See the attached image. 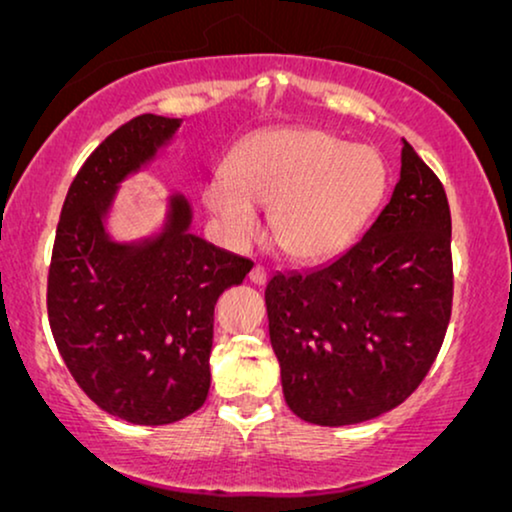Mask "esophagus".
<instances>
[{
    "instance_id": "34e87169",
    "label": "esophagus",
    "mask_w": 512,
    "mask_h": 512,
    "mask_svg": "<svg viewBox=\"0 0 512 512\" xmlns=\"http://www.w3.org/2000/svg\"><path fill=\"white\" fill-rule=\"evenodd\" d=\"M249 279H251V282H254L256 286H263L265 282H268V270H265L263 265H256V268H251Z\"/></svg>"
}]
</instances>
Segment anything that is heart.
<instances>
[{"label":"heart","mask_w":512,"mask_h":512,"mask_svg":"<svg viewBox=\"0 0 512 512\" xmlns=\"http://www.w3.org/2000/svg\"><path fill=\"white\" fill-rule=\"evenodd\" d=\"M384 184V163L370 146L314 128H272L237 144L228 177L209 179L202 200L228 247L254 240L263 207L277 247L293 261L317 263L359 237Z\"/></svg>","instance_id":"1"}]
</instances>
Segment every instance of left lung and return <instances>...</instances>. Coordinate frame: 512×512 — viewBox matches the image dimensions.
Returning <instances> with one entry per match:
<instances>
[{"mask_svg": "<svg viewBox=\"0 0 512 512\" xmlns=\"http://www.w3.org/2000/svg\"><path fill=\"white\" fill-rule=\"evenodd\" d=\"M401 144V177L366 235L319 268L277 272L265 289L286 405L310 424L394 410L429 373L450 324V205Z\"/></svg>", "mask_w": 512, "mask_h": 512, "instance_id": "obj_1", "label": "left lung"}]
</instances>
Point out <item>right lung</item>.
<instances>
[{"mask_svg": "<svg viewBox=\"0 0 512 512\" xmlns=\"http://www.w3.org/2000/svg\"><path fill=\"white\" fill-rule=\"evenodd\" d=\"M181 123L142 114L90 153L62 205L48 270V321L62 361L90 401L130 424H172L205 403L214 305L254 268L191 233L193 207L177 191L153 233L111 235L123 181L146 170Z\"/></svg>", "mask_w": 512, "mask_h": 512, "instance_id": "1", "label": "right lung"}]
</instances>
